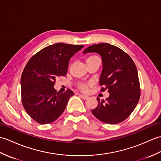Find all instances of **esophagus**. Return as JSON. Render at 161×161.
Here are the masks:
<instances>
[{
    "mask_svg": "<svg viewBox=\"0 0 161 161\" xmlns=\"http://www.w3.org/2000/svg\"><path fill=\"white\" fill-rule=\"evenodd\" d=\"M79 96H80L81 98L84 99V100H86V99H87L88 97L87 96V95H82V94H80L79 95Z\"/></svg>",
    "mask_w": 161,
    "mask_h": 161,
    "instance_id": "34e87169",
    "label": "esophagus"
}]
</instances>
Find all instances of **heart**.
<instances>
[{"instance_id": "obj_1", "label": "heart", "mask_w": 161, "mask_h": 161, "mask_svg": "<svg viewBox=\"0 0 161 161\" xmlns=\"http://www.w3.org/2000/svg\"><path fill=\"white\" fill-rule=\"evenodd\" d=\"M95 57V56H92V57H90L88 58H91V57ZM88 87V85L86 83L80 82V84H79V88H80L81 91H87Z\"/></svg>"}]
</instances>
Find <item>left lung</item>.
<instances>
[{
    "instance_id": "8db88e82",
    "label": "left lung",
    "mask_w": 161,
    "mask_h": 161,
    "mask_svg": "<svg viewBox=\"0 0 161 161\" xmlns=\"http://www.w3.org/2000/svg\"><path fill=\"white\" fill-rule=\"evenodd\" d=\"M87 53H97L102 57L101 91L107 90L110 93L106 100L97 98L98 105L91 111L92 114L107 124L122 122L134 110L141 96L136 65L128 54L109 43L92 45L83 52Z\"/></svg>"
}]
</instances>
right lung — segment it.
<instances>
[{
	"instance_id": "right-lung-1",
	"label": "right lung",
	"mask_w": 161,
	"mask_h": 161,
	"mask_svg": "<svg viewBox=\"0 0 161 161\" xmlns=\"http://www.w3.org/2000/svg\"><path fill=\"white\" fill-rule=\"evenodd\" d=\"M84 46L57 43L44 47L27 63L20 78L22 104L39 124H50L59 117L74 93L54 88L56 78L67 74L70 58Z\"/></svg>"
}]
</instances>
